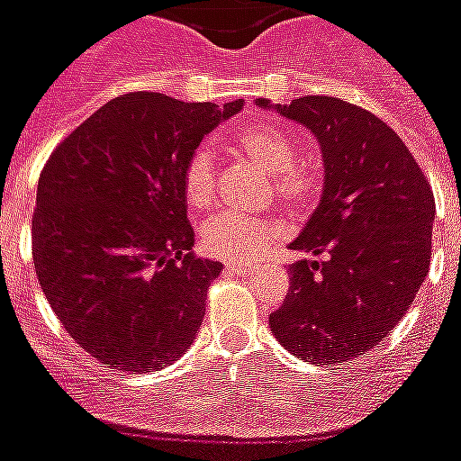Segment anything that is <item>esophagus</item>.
<instances>
[{"mask_svg": "<svg viewBox=\"0 0 461 461\" xmlns=\"http://www.w3.org/2000/svg\"><path fill=\"white\" fill-rule=\"evenodd\" d=\"M226 268L230 273H235V276H249L252 273V266L245 264V261H228Z\"/></svg>", "mask_w": 461, "mask_h": 461, "instance_id": "34e87169", "label": "esophagus"}]
</instances>
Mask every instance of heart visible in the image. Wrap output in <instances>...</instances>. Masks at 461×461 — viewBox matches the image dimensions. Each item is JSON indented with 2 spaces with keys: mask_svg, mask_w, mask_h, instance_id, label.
Segmentation results:
<instances>
[{
  "mask_svg": "<svg viewBox=\"0 0 461 461\" xmlns=\"http://www.w3.org/2000/svg\"><path fill=\"white\" fill-rule=\"evenodd\" d=\"M235 153L249 159L258 169L271 174V190L280 204L290 209H303L313 203L321 190V176L311 165L296 162L299 146L294 136L273 124H249L228 139ZM184 195L193 209H207L214 203L216 174L212 153L197 148L184 167ZM285 233L277 219H249V216L219 212L204 223V252L230 261H249L266 245H271Z\"/></svg>",
  "mask_w": 461,
  "mask_h": 461,
  "instance_id": "1",
  "label": "heart"
}]
</instances>
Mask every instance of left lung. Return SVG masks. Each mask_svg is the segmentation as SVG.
<instances>
[{"instance_id": "1", "label": "left lung", "mask_w": 461, "mask_h": 461, "mask_svg": "<svg viewBox=\"0 0 461 461\" xmlns=\"http://www.w3.org/2000/svg\"><path fill=\"white\" fill-rule=\"evenodd\" d=\"M276 110L315 134L325 185L290 245L302 258L268 325L306 363H348L398 325L427 277L433 190L401 136L365 108L302 96Z\"/></svg>"}]
</instances>
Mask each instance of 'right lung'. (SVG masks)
Returning a JSON list of instances; mask_svg holds the SVG:
<instances>
[{"mask_svg": "<svg viewBox=\"0 0 461 461\" xmlns=\"http://www.w3.org/2000/svg\"><path fill=\"white\" fill-rule=\"evenodd\" d=\"M242 110L155 91L113 98L60 140L37 185L32 258L66 332L124 372L159 370L193 344L219 261L190 252L184 167Z\"/></svg>", "mask_w": 461, "mask_h": 461, "instance_id": "obj_1", "label": "right lung"}]
</instances>
